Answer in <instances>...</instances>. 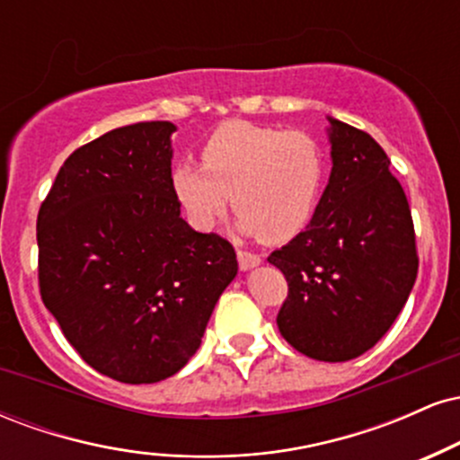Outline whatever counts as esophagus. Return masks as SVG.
Here are the masks:
<instances>
[{"instance_id":"1","label":"esophagus","mask_w":460,"mask_h":460,"mask_svg":"<svg viewBox=\"0 0 460 460\" xmlns=\"http://www.w3.org/2000/svg\"><path fill=\"white\" fill-rule=\"evenodd\" d=\"M237 263H240L242 270H252L261 263V257L255 255V252H248V251H237Z\"/></svg>"}]
</instances>
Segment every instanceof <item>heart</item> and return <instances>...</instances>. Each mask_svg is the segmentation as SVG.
<instances>
[{
	"mask_svg": "<svg viewBox=\"0 0 460 460\" xmlns=\"http://www.w3.org/2000/svg\"><path fill=\"white\" fill-rule=\"evenodd\" d=\"M203 168L181 162L172 168L171 183L190 225L214 229L229 209L237 229L285 242L305 229L320 197L322 155L305 131L231 120L205 140Z\"/></svg>",
	"mask_w": 460,
	"mask_h": 460,
	"instance_id": "heart-1",
	"label": "heart"
}]
</instances>
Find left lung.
<instances>
[{
	"label": "left lung",
	"instance_id": "obj_1",
	"mask_svg": "<svg viewBox=\"0 0 460 460\" xmlns=\"http://www.w3.org/2000/svg\"><path fill=\"white\" fill-rule=\"evenodd\" d=\"M329 119L331 177L314 218L268 261L288 279L281 335L318 361L369 350L402 311L417 277L409 200L366 131Z\"/></svg>",
	"mask_w": 460,
	"mask_h": 460
}]
</instances>
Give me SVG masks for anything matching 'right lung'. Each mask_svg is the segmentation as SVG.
<instances>
[{"mask_svg": "<svg viewBox=\"0 0 460 460\" xmlns=\"http://www.w3.org/2000/svg\"><path fill=\"white\" fill-rule=\"evenodd\" d=\"M175 129L136 123L79 146L36 223L45 307L88 366L129 385L186 366L237 274L234 246L181 218Z\"/></svg>", "mask_w": 460, "mask_h": 460, "instance_id": "1", "label": "right lung"}]
</instances>
